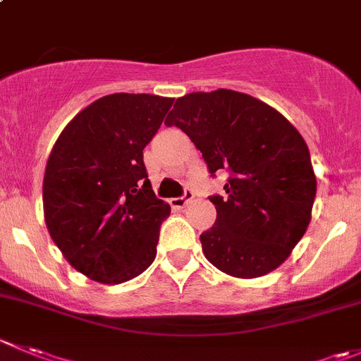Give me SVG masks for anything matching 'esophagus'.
I'll return each mask as SVG.
<instances>
[{"mask_svg":"<svg viewBox=\"0 0 361 361\" xmlns=\"http://www.w3.org/2000/svg\"><path fill=\"white\" fill-rule=\"evenodd\" d=\"M192 199H194V192H192L190 188H188V190H185V194L181 195V197H174V199H171L169 204L173 206V208L181 209V208H185V206H187L188 202L192 201Z\"/></svg>","mask_w":361,"mask_h":361,"instance_id":"obj_1","label":"esophagus"}]
</instances>
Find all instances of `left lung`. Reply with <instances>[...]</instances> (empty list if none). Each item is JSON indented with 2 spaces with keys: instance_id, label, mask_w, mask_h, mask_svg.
Returning a JSON list of instances; mask_svg holds the SVG:
<instances>
[{
  "instance_id": "8db88e82",
  "label": "left lung",
  "mask_w": 361,
  "mask_h": 361,
  "mask_svg": "<svg viewBox=\"0 0 361 361\" xmlns=\"http://www.w3.org/2000/svg\"><path fill=\"white\" fill-rule=\"evenodd\" d=\"M202 153L212 176L229 171L226 197L213 195L206 259L224 274L255 279L291 255L312 216L316 174L300 132L268 104L233 90L181 97L166 118Z\"/></svg>"
}]
</instances>
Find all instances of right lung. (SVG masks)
Returning a JSON list of instances; mask_svg holds the SVG:
<instances>
[{
	"mask_svg": "<svg viewBox=\"0 0 361 361\" xmlns=\"http://www.w3.org/2000/svg\"><path fill=\"white\" fill-rule=\"evenodd\" d=\"M174 100L114 93L84 107L52 146L44 216L63 257L100 284H121L155 261L171 206L157 199L142 149Z\"/></svg>",
	"mask_w": 361,
	"mask_h": 361,
	"instance_id": "obj_1",
	"label": "right lung"
}]
</instances>
